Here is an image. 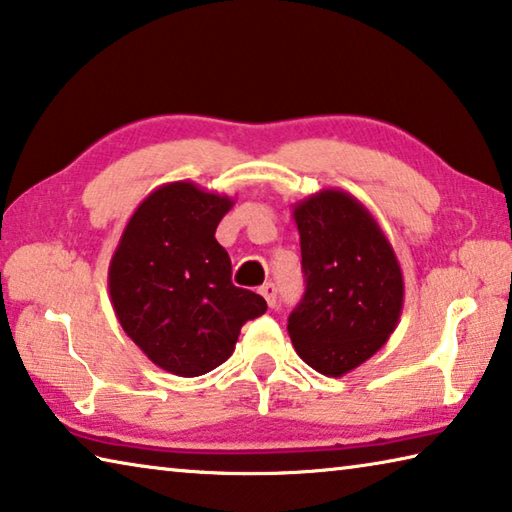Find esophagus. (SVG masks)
<instances>
[{
	"mask_svg": "<svg viewBox=\"0 0 512 512\" xmlns=\"http://www.w3.org/2000/svg\"><path fill=\"white\" fill-rule=\"evenodd\" d=\"M259 293H262L264 295V300H266V304L268 306H271V309H273V306L277 304V288H275V284H271V282H266L262 288H259Z\"/></svg>",
	"mask_w": 512,
	"mask_h": 512,
	"instance_id": "obj_1",
	"label": "esophagus"
}]
</instances>
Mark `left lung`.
I'll return each instance as SVG.
<instances>
[{
    "label": "left lung",
    "instance_id": "obj_1",
    "mask_svg": "<svg viewBox=\"0 0 512 512\" xmlns=\"http://www.w3.org/2000/svg\"><path fill=\"white\" fill-rule=\"evenodd\" d=\"M306 293L288 336L306 365L345 376L385 345L403 313V271L371 212L340 188L293 206Z\"/></svg>",
    "mask_w": 512,
    "mask_h": 512
}]
</instances>
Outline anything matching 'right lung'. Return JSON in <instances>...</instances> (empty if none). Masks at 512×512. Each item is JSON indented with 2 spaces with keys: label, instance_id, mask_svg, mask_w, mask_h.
<instances>
[{
  "label": "right lung",
  "instance_id": "1",
  "mask_svg": "<svg viewBox=\"0 0 512 512\" xmlns=\"http://www.w3.org/2000/svg\"><path fill=\"white\" fill-rule=\"evenodd\" d=\"M235 199L192 181L163 183L138 203L111 255L107 284L120 327L156 367L208 374L235 351L266 300L230 282L215 239Z\"/></svg>",
  "mask_w": 512,
  "mask_h": 512
}]
</instances>
